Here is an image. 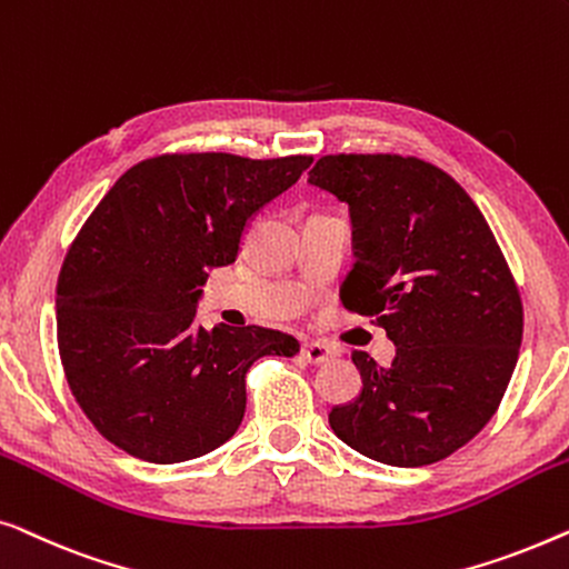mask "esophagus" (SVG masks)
Returning <instances> with one entry per match:
<instances>
[{
  "label": "esophagus",
  "instance_id": "34e87169",
  "mask_svg": "<svg viewBox=\"0 0 569 569\" xmlns=\"http://www.w3.org/2000/svg\"><path fill=\"white\" fill-rule=\"evenodd\" d=\"M301 358H303V361H309V363H327V361H332V358H335V350L327 346V342L309 340V342H303V346H301Z\"/></svg>",
  "mask_w": 569,
  "mask_h": 569
}]
</instances>
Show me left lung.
Masks as SVG:
<instances>
[{
  "label": "left lung",
  "instance_id": "left-lung-1",
  "mask_svg": "<svg viewBox=\"0 0 569 569\" xmlns=\"http://www.w3.org/2000/svg\"><path fill=\"white\" fill-rule=\"evenodd\" d=\"M309 182L348 206L356 266L340 288L397 346L356 353L363 389L330 428L368 459L426 467L469 443L498 410L518 361L523 307L475 201L415 157H322Z\"/></svg>",
  "mask_w": 569,
  "mask_h": 569
}]
</instances>
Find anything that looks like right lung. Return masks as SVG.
Here are the masks:
<instances>
[{"mask_svg": "<svg viewBox=\"0 0 569 569\" xmlns=\"http://www.w3.org/2000/svg\"><path fill=\"white\" fill-rule=\"evenodd\" d=\"M309 164L164 154L133 164L94 208L63 260L56 327L71 395L110 443L151 463L198 459L237 433L247 368L299 353L268 327L206 330L196 309L254 213Z\"/></svg>", "mask_w": 569, "mask_h": 569, "instance_id": "1", "label": "right lung"}]
</instances>
